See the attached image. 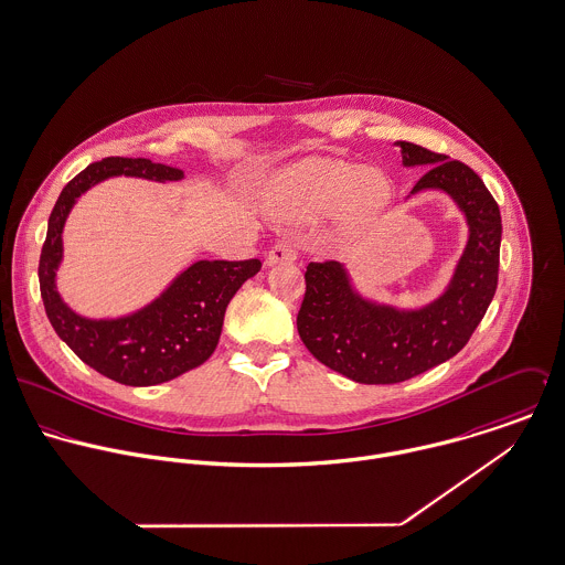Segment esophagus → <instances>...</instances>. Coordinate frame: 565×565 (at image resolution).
Here are the masks:
<instances>
[{"instance_id":"1","label":"esophagus","mask_w":565,"mask_h":565,"mask_svg":"<svg viewBox=\"0 0 565 565\" xmlns=\"http://www.w3.org/2000/svg\"><path fill=\"white\" fill-rule=\"evenodd\" d=\"M295 259H297V248L292 242H277L266 255L268 266H275L281 262H295Z\"/></svg>"}]
</instances>
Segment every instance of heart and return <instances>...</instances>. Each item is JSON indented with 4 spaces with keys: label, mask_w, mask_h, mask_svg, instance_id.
<instances>
[{
    "label": "heart",
    "mask_w": 565,
    "mask_h": 565,
    "mask_svg": "<svg viewBox=\"0 0 565 565\" xmlns=\"http://www.w3.org/2000/svg\"><path fill=\"white\" fill-rule=\"evenodd\" d=\"M393 194L391 181L375 168H358L342 159H315L290 170L277 185L284 203L323 212L340 203L351 225L377 218Z\"/></svg>",
    "instance_id": "obj_1"
}]
</instances>
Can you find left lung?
Returning a JSON list of instances; mask_svg holds the SVG:
<instances>
[{
  "label": "left lung",
  "instance_id": "1",
  "mask_svg": "<svg viewBox=\"0 0 565 565\" xmlns=\"http://www.w3.org/2000/svg\"><path fill=\"white\" fill-rule=\"evenodd\" d=\"M406 168L430 166L411 194L441 190L467 221V244L450 284L417 310L364 299L340 262H310L297 330L308 351L360 384H397L456 355L482 321L500 266V210L465 163L411 141H397Z\"/></svg>",
  "mask_w": 565,
  "mask_h": 565
}]
</instances>
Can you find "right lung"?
<instances>
[{
  "label": "right lung",
  "instance_id": "right-lung-1",
  "mask_svg": "<svg viewBox=\"0 0 565 565\" xmlns=\"http://www.w3.org/2000/svg\"><path fill=\"white\" fill-rule=\"evenodd\" d=\"M181 181L183 170L150 159L107 157L87 166L61 192L39 259L45 315L67 347L92 369L126 386H154L201 366L216 349L226 306L239 286L259 273V259H199L148 306L117 319H89L74 312L56 290L63 262V228L76 201L111 177Z\"/></svg>",
  "mask_w": 565,
  "mask_h": 565
}]
</instances>
